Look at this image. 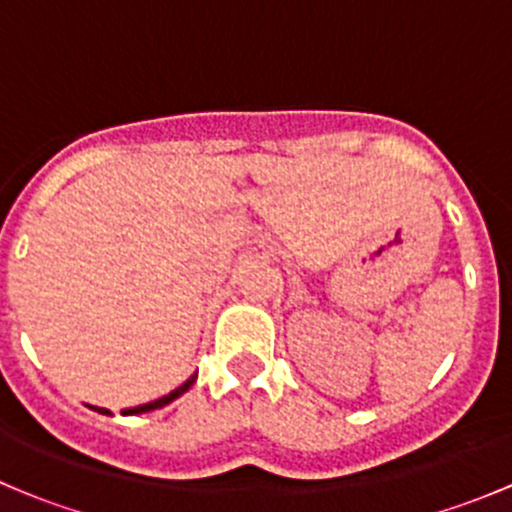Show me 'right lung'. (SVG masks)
Wrapping results in <instances>:
<instances>
[{
  "label": "right lung",
  "mask_w": 512,
  "mask_h": 512,
  "mask_svg": "<svg viewBox=\"0 0 512 512\" xmlns=\"http://www.w3.org/2000/svg\"><path fill=\"white\" fill-rule=\"evenodd\" d=\"M195 376H198V374H195ZM195 376H190V379L185 381L183 386H178V389H175V391H170V394H168V396H163V399L151 401V404L136 406V409H126V411H123V414H126V416H133V414H143V411H156V409H163L165 404H170V401H175V399H178V396H183L185 391H188L190 386L195 384ZM96 411H98V414H108V409H98V406H96Z\"/></svg>",
  "instance_id": "add662e5"
}]
</instances>
